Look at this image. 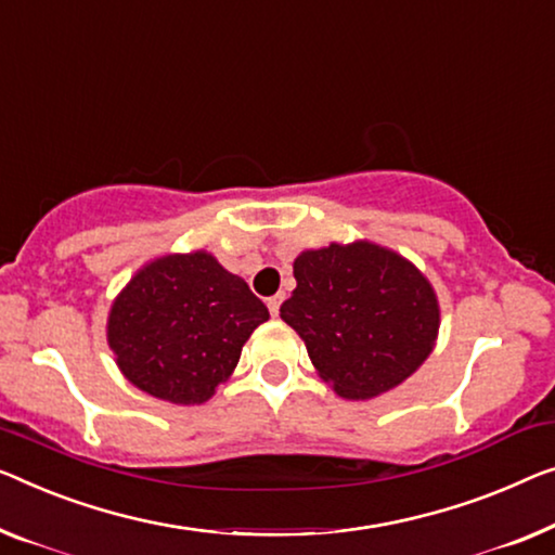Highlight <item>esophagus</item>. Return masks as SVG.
<instances>
[{
	"instance_id": "1",
	"label": "esophagus",
	"mask_w": 555,
	"mask_h": 555,
	"mask_svg": "<svg viewBox=\"0 0 555 555\" xmlns=\"http://www.w3.org/2000/svg\"><path fill=\"white\" fill-rule=\"evenodd\" d=\"M281 301H284V294H276V296H269V299H267V306H269V311H271V317H279V306H281Z\"/></svg>"
}]
</instances>
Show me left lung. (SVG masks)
I'll list each match as a JSON object with an SVG mask.
<instances>
[{"instance_id": "left-lung-1", "label": "left lung", "mask_w": 555, "mask_h": 555, "mask_svg": "<svg viewBox=\"0 0 555 555\" xmlns=\"http://www.w3.org/2000/svg\"><path fill=\"white\" fill-rule=\"evenodd\" d=\"M294 279L279 313L341 399L391 391L431 357L441 326L436 292L393 249L366 238L306 249L294 259Z\"/></svg>"}]
</instances>
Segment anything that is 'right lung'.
<instances>
[{
  "instance_id": "add662e5",
  "label": "right lung",
  "mask_w": 555,
  "mask_h": 555,
  "mask_svg": "<svg viewBox=\"0 0 555 555\" xmlns=\"http://www.w3.org/2000/svg\"><path fill=\"white\" fill-rule=\"evenodd\" d=\"M267 319L249 284L214 254H164L112 301L106 344L139 391L194 406L234 374L244 344Z\"/></svg>"
}]
</instances>
